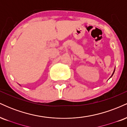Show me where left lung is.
<instances>
[{"mask_svg":"<svg viewBox=\"0 0 127 127\" xmlns=\"http://www.w3.org/2000/svg\"><path fill=\"white\" fill-rule=\"evenodd\" d=\"M114 72H115V70H114ZM114 72H113V74H112V75H113V73H114Z\"/></svg>","mask_w":127,"mask_h":127,"instance_id":"8db88e82","label":"left lung"}]
</instances>
